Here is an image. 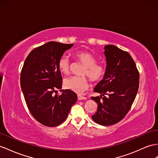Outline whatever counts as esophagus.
<instances>
[{
    "label": "esophagus",
    "mask_w": 158,
    "mask_h": 158,
    "mask_svg": "<svg viewBox=\"0 0 158 158\" xmlns=\"http://www.w3.org/2000/svg\"><path fill=\"white\" fill-rule=\"evenodd\" d=\"M77 98H78L79 100H84V99H87L86 98H85V97L81 95H77Z\"/></svg>",
    "instance_id": "obj_1"
}]
</instances>
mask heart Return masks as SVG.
Returning <instances> with one entry per match:
<instances>
[{
    "mask_svg": "<svg viewBox=\"0 0 158 158\" xmlns=\"http://www.w3.org/2000/svg\"><path fill=\"white\" fill-rule=\"evenodd\" d=\"M75 59L81 63L84 67L83 75H87L92 81H99L102 80L106 73V67L103 64L96 63L95 56L87 51H78L74 54ZM58 68L64 74L69 71L70 62L65 56H62L58 60ZM64 86L77 94H81L89 87V81L85 76H73L64 79Z\"/></svg>",
    "mask_w": 158,
    "mask_h": 158,
    "instance_id": "1",
    "label": "heart"
}]
</instances>
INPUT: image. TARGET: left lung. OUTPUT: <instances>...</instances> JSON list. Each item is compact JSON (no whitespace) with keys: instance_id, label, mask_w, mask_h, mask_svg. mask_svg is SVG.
Returning a JSON list of instances; mask_svg holds the SVG:
<instances>
[{"instance_id":"8db88e82","label":"left lung","mask_w":158,"mask_h":158,"mask_svg":"<svg viewBox=\"0 0 158 158\" xmlns=\"http://www.w3.org/2000/svg\"><path fill=\"white\" fill-rule=\"evenodd\" d=\"M104 55L106 73L94 89L101 95L91 98L98 103V110L91 118L99 125H111L118 123L130 110L138 91L139 75L127 52L108 44L104 47Z\"/></svg>"}]
</instances>
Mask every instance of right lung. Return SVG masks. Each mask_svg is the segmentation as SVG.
<instances>
[{
  "instance_id": "add662e5",
  "label": "right lung",
  "mask_w": 158,
  "mask_h": 158,
  "mask_svg": "<svg viewBox=\"0 0 158 158\" xmlns=\"http://www.w3.org/2000/svg\"><path fill=\"white\" fill-rule=\"evenodd\" d=\"M73 46L48 42L32 51L23 64L21 87L27 107L34 118L47 127L62 123L77 100V95L70 89L59 95L52 94L62 88L58 60Z\"/></svg>"
}]
</instances>
